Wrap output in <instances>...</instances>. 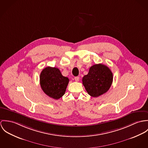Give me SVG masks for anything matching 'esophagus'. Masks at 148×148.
Masks as SVG:
<instances>
[{
	"instance_id": "esophagus-1",
	"label": "esophagus",
	"mask_w": 148,
	"mask_h": 148,
	"mask_svg": "<svg viewBox=\"0 0 148 148\" xmlns=\"http://www.w3.org/2000/svg\"><path fill=\"white\" fill-rule=\"evenodd\" d=\"M74 80H75L76 82H78L79 80V77H74Z\"/></svg>"
}]
</instances>
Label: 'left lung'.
I'll list each match as a JSON object with an SVG mask.
<instances>
[{"label": "left lung", "instance_id": "8db88e82", "mask_svg": "<svg viewBox=\"0 0 148 148\" xmlns=\"http://www.w3.org/2000/svg\"><path fill=\"white\" fill-rule=\"evenodd\" d=\"M113 81L111 70L101 64L91 66L87 75L82 78V83L87 93L92 97H98L108 91Z\"/></svg>", "mask_w": 148, "mask_h": 148}]
</instances>
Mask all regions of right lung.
<instances>
[{
	"label": "right lung",
	"instance_id": "right-lung-1",
	"mask_svg": "<svg viewBox=\"0 0 148 148\" xmlns=\"http://www.w3.org/2000/svg\"><path fill=\"white\" fill-rule=\"evenodd\" d=\"M69 82V78L64 77L57 67H45L40 76L42 90L48 96L54 99H58L65 94Z\"/></svg>",
	"mask_w": 148,
	"mask_h": 148
}]
</instances>
